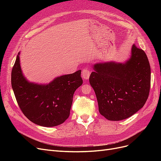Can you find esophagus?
Returning <instances> with one entry per match:
<instances>
[{"instance_id": "34e87169", "label": "esophagus", "mask_w": 161, "mask_h": 161, "mask_svg": "<svg viewBox=\"0 0 161 161\" xmlns=\"http://www.w3.org/2000/svg\"><path fill=\"white\" fill-rule=\"evenodd\" d=\"M91 72L89 70L85 69L82 71V77L84 80H88L89 79Z\"/></svg>"}]
</instances>
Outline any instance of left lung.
I'll return each mask as SVG.
<instances>
[{
    "label": "left lung",
    "instance_id": "obj_1",
    "mask_svg": "<svg viewBox=\"0 0 161 161\" xmlns=\"http://www.w3.org/2000/svg\"><path fill=\"white\" fill-rule=\"evenodd\" d=\"M89 82L94 89L99 113L111 121L127 119L143 108L150 87V66L146 53L133 45L123 62L93 64Z\"/></svg>",
    "mask_w": 161,
    "mask_h": 161
}]
</instances>
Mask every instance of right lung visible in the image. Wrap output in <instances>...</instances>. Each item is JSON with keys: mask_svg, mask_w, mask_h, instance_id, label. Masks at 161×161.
Returning <instances> with one entry per match:
<instances>
[{"mask_svg": "<svg viewBox=\"0 0 161 161\" xmlns=\"http://www.w3.org/2000/svg\"><path fill=\"white\" fill-rule=\"evenodd\" d=\"M20 52L11 72V85L19 108L28 119L43 127H54L69 118L75 91L82 84L79 70L49 83L30 82L23 75Z\"/></svg>", "mask_w": 161, "mask_h": 161, "instance_id": "add662e5", "label": "right lung"}]
</instances>
